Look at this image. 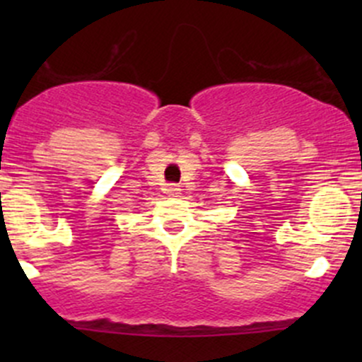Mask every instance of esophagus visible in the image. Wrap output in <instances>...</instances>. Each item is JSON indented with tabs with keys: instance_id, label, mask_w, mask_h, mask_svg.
<instances>
[{
	"instance_id": "obj_1",
	"label": "esophagus",
	"mask_w": 362,
	"mask_h": 362,
	"mask_svg": "<svg viewBox=\"0 0 362 362\" xmlns=\"http://www.w3.org/2000/svg\"><path fill=\"white\" fill-rule=\"evenodd\" d=\"M180 191H182V189H180V185H173V184H171V185H168V189H166V192H168V194H170V196H175V198H177V196L180 194Z\"/></svg>"
}]
</instances>
